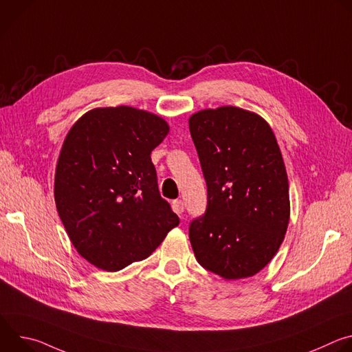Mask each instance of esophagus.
I'll list each match as a JSON object with an SVG mask.
<instances>
[{
    "label": "esophagus",
    "instance_id": "34e87169",
    "mask_svg": "<svg viewBox=\"0 0 352 352\" xmlns=\"http://www.w3.org/2000/svg\"><path fill=\"white\" fill-rule=\"evenodd\" d=\"M173 209L177 214H182V212H184V202H182V200H174Z\"/></svg>",
    "mask_w": 352,
    "mask_h": 352
}]
</instances>
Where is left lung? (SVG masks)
Wrapping results in <instances>:
<instances>
[{
	"instance_id": "8db88e82",
	"label": "left lung",
	"mask_w": 352,
	"mask_h": 352,
	"mask_svg": "<svg viewBox=\"0 0 352 352\" xmlns=\"http://www.w3.org/2000/svg\"><path fill=\"white\" fill-rule=\"evenodd\" d=\"M189 131L208 185V210L192 221L197 262L226 280L259 273L289 223L288 177L274 132L234 106L200 110Z\"/></svg>"
}]
</instances>
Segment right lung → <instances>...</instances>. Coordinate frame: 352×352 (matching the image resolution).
<instances>
[{"instance_id": "1", "label": "right lung", "mask_w": 352, "mask_h": 352, "mask_svg": "<svg viewBox=\"0 0 352 352\" xmlns=\"http://www.w3.org/2000/svg\"><path fill=\"white\" fill-rule=\"evenodd\" d=\"M168 132L164 118L129 106L93 109L68 131L56 206L74 248L97 269L118 272L147 258L179 224L150 157Z\"/></svg>"}]
</instances>
